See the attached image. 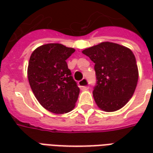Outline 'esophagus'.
<instances>
[{
    "label": "esophagus",
    "mask_w": 153,
    "mask_h": 153,
    "mask_svg": "<svg viewBox=\"0 0 153 153\" xmlns=\"http://www.w3.org/2000/svg\"><path fill=\"white\" fill-rule=\"evenodd\" d=\"M88 85H89V83H88V80L87 79H83L80 80L79 82V86L82 89L88 88Z\"/></svg>",
    "instance_id": "1"
}]
</instances>
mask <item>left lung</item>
Wrapping results in <instances>:
<instances>
[{
  "mask_svg": "<svg viewBox=\"0 0 153 153\" xmlns=\"http://www.w3.org/2000/svg\"><path fill=\"white\" fill-rule=\"evenodd\" d=\"M95 63L96 85L93 95L105 111H115L128 102L138 79L136 59L131 50L113 42H102L82 51Z\"/></svg>",
  "mask_w": 153,
  "mask_h": 153,
  "instance_id": "8db88e82",
  "label": "left lung"
}]
</instances>
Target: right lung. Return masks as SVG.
I'll return each mask as SVG.
<instances>
[{
	"label": "right lung",
	"instance_id": "add662e5",
	"mask_svg": "<svg viewBox=\"0 0 153 153\" xmlns=\"http://www.w3.org/2000/svg\"><path fill=\"white\" fill-rule=\"evenodd\" d=\"M74 51L62 44L49 43L38 47L30 56L29 84L39 103L51 112H69L78 100L79 88L66 63Z\"/></svg>",
	"mask_w": 153,
	"mask_h": 153
}]
</instances>
